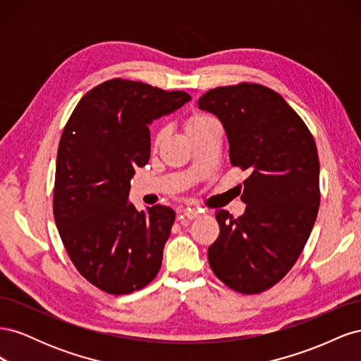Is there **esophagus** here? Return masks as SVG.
Segmentation results:
<instances>
[{
  "instance_id": "1",
  "label": "esophagus",
  "mask_w": 361,
  "mask_h": 361,
  "mask_svg": "<svg viewBox=\"0 0 361 361\" xmlns=\"http://www.w3.org/2000/svg\"><path fill=\"white\" fill-rule=\"evenodd\" d=\"M183 216L188 218V220H194V218L200 216V211L195 209V207H185V209H183Z\"/></svg>"
}]
</instances>
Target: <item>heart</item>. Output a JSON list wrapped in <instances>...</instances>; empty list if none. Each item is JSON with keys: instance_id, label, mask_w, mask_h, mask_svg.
I'll use <instances>...</instances> for the list:
<instances>
[{"instance_id": "heart-1", "label": "heart", "mask_w": 361, "mask_h": 361, "mask_svg": "<svg viewBox=\"0 0 361 361\" xmlns=\"http://www.w3.org/2000/svg\"><path fill=\"white\" fill-rule=\"evenodd\" d=\"M209 120H212V117H207V116H195V117H191V118L188 120V122H187V133H191V130L203 126L206 122H209ZM162 137H164V130H158L157 135H155V143H157V145L162 140Z\"/></svg>"}]
</instances>
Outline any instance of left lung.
Instances as JSON below:
<instances>
[{
    "instance_id": "1",
    "label": "left lung",
    "mask_w": 361,
    "mask_h": 361,
    "mask_svg": "<svg viewBox=\"0 0 361 361\" xmlns=\"http://www.w3.org/2000/svg\"><path fill=\"white\" fill-rule=\"evenodd\" d=\"M199 108L221 122L232 166L250 173L245 212L216 211L220 236L207 260L228 288L259 293L288 274L310 236L321 200L318 149L301 117L268 87H216Z\"/></svg>"
}]
</instances>
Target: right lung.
I'll return each mask as SVG.
<instances>
[{
    "instance_id": "right-lung-1",
    "label": "right lung",
    "mask_w": 361,
    "mask_h": 361,
    "mask_svg": "<svg viewBox=\"0 0 361 361\" xmlns=\"http://www.w3.org/2000/svg\"><path fill=\"white\" fill-rule=\"evenodd\" d=\"M190 101L116 78L84 94L63 129L54 218L76 269L108 293L145 288L161 268L176 214L161 204L137 211L130 179L150 158L149 125Z\"/></svg>"
}]
</instances>
